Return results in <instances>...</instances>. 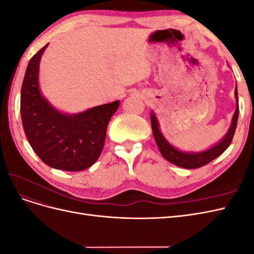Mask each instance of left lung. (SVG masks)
Masks as SVG:
<instances>
[{"label": "left lung", "instance_id": "8db88e82", "mask_svg": "<svg viewBox=\"0 0 254 254\" xmlns=\"http://www.w3.org/2000/svg\"><path fill=\"white\" fill-rule=\"evenodd\" d=\"M235 97L237 101V107H236L235 113L233 115L231 127H230L227 135L224 137V140H222L220 143H218L217 145H215L214 147H212L211 149L203 151V152H199V153L182 152L178 149L174 148L171 144H168L167 141L163 137V135L160 132L158 122H157L155 114H151L150 121H151L152 133H153V136H155V140H156V143L158 145V148L161 152V155H162L167 161H170L171 163H173L177 166L183 167V168H188V170L201 167L207 163H210L211 161L216 159L218 156H220L221 153L229 147L230 144H231L234 133H235V129L237 126L238 112H240V108H238L237 87L235 88Z\"/></svg>", "mask_w": 254, "mask_h": 254}]
</instances>
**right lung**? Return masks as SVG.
<instances>
[{
  "label": "right lung",
  "instance_id": "add662e5",
  "mask_svg": "<svg viewBox=\"0 0 254 254\" xmlns=\"http://www.w3.org/2000/svg\"><path fill=\"white\" fill-rule=\"evenodd\" d=\"M48 44L29 60L21 89V119L27 140L43 162L66 172L93 165L104 147L107 126L120 102L97 106L76 115L58 112L44 99L38 71Z\"/></svg>",
  "mask_w": 254,
  "mask_h": 254
}]
</instances>
